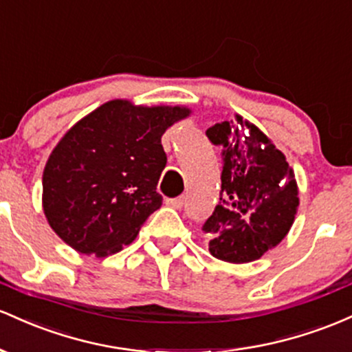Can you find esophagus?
Listing matches in <instances>:
<instances>
[{"label":"esophagus","instance_id":"1","mask_svg":"<svg viewBox=\"0 0 352 352\" xmlns=\"http://www.w3.org/2000/svg\"><path fill=\"white\" fill-rule=\"evenodd\" d=\"M166 204L175 209H181L184 206V196H179V197H171V199H166Z\"/></svg>","mask_w":352,"mask_h":352}]
</instances>
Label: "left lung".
Listing matches in <instances>:
<instances>
[{"label":"left lung","instance_id":"1","mask_svg":"<svg viewBox=\"0 0 352 352\" xmlns=\"http://www.w3.org/2000/svg\"><path fill=\"white\" fill-rule=\"evenodd\" d=\"M206 136L223 148L219 204L203 224L209 252L221 261L251 263L293 226L299 206L294 171L270 138L239 114Z\"/></svg>","mask_w":352,"mask_h":352}]
</instances>
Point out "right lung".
I'll return each instance as SVG.
<instances>
[{
    "mask_svg": "<svg viewBox=\"0 0 352 352\" xmlns=\"http://www.w3.org/2000/svg\"><path fill=\"white\" fill-rule=\"evenodd\" d=\"M191 114L186 106L101 104L51 151L43 171V211L51 229L82 254L104 258L131 244L163 204L161 136Z\"/></svg>",
    "mask_w": 352,
    "mask_h": 352,
    "instance_id": "right-lung-1",
    "label": "right lung"
}]
</instances>
